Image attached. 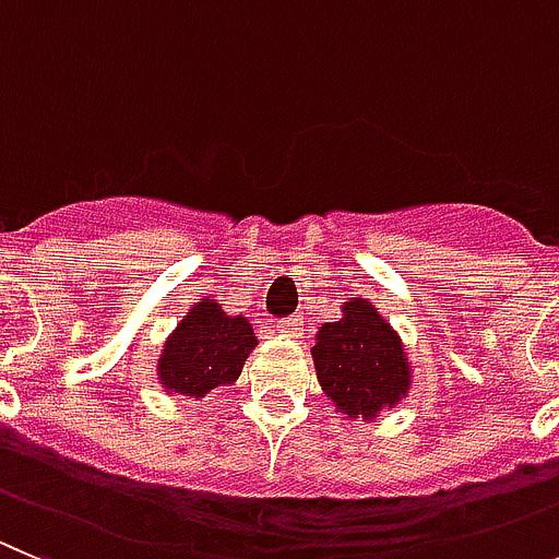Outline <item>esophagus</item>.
I'll return each mask as SVG.
<instances>
[{
	"label": "esophagus",
	"instance_id": "esophagus-1",
	"mask_svg": "<svg viewBox=\"0 0 559 559\" xmlns=\"http://www.w3.org/2000/svg\"><path fill=\"white\" fill-rule=\"evenodd\" d=\"M275 331H278L281 336H300L304 334V317H289V320H281V323L275 325Z\"/></svg>",
	"mask_w": 559,
	"mask_h": 559
}]
</instances>
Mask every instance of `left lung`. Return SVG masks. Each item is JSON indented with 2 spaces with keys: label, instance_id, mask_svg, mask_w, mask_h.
I'll list each match as a JSON object with an SVG mask.
<instances>
[{
  "label": "left lung",
  "instance_id": "1",
  "mask_svg": "<svg viewBox=\"0 0 559 559\" xmlns=\"http://www.w3.org/2000/svg\"><path fill=\"white\" fill-rule=\"evenodd\" d=\"M311 359L325 399L348 420L370 424L409 395L404 340L367 298H348L336 323L317 329Z\"/></svg>",
  "mask_w": 559,
  "mask_h": 559
}]
</instances>
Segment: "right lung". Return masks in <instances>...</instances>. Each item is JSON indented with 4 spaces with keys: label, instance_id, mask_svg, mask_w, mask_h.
<instances>
[{
    "label": "right lung",
    "instance_id": "obj_1",
    "mask_svg": "<svg viewBox=\"0 0 559 559\" xmlns=\"http://www.w3.org/2000/svg\"><path fill=\"white\" fill-rule=\"evenodd\" d=\"M255 345L248 317L228 314L214 298H200L160 348L158 384L167 395L203 399L239 379Z\"/></svg>",
    "mask_w": 559,
    "mask_h": 559
}]
</instances>
